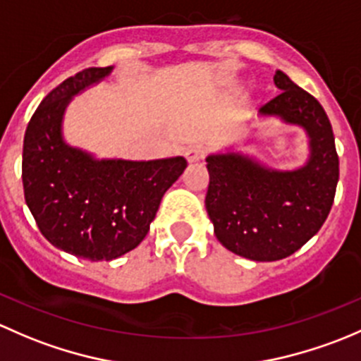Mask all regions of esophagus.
<instances>
[{
	"label": "esophagus",
	"instance_id": "obj_1",
	"mask_svg": "<svg viewBox=\"0 0 361 361\" xmlns=\"http://www.w3.org/2000/svg\"><path fill=\"white\" fill-rule=\"evenodd\" d=\"M185 159H188L189 163H196L200 161V159L205 158V147L203 146H191L188 151L184 153Z\"/></svg>",
	"mask_w": 361,
	"mask_h": 361
}]
</instances>
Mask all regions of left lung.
Instances as JSON below:
<instances>
[{"label": "left lung", "instance_id": "left-lung-1", "mask_svg": "<svg viewBox=\"0 0 361 361\" xmlns=\"http://www.w3.org/2000/svg\"><path fill=\"white\" fill-rule=\"evenodd\" d=\"M274 85L280 94L257 116L306 132L304 165L273 169L235 147L207 156L205 207L215 236L233 254L259 262L288 257L317 235L339 180L332 125L322 104L281 71L274 73Z\"/></svg>", "mask_w": 361, "mask_h": 361}]
</instances>
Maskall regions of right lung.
Returning <instances> with one entry per match:
<instances>
[{"label": "right lung", "mask_w": 361, "mask_h": 361, "mask_svg": "<svg viewBox=\"0 0 361 361\" xmlns=\"http://www.w3.org/2000/svg\"><path fill=\"white\" fill-rule=\"evenodd\" d=\"M111 73L113 66L85 69L54 88L32 114L22 151L25 203L42 235L94 262L121 257L146 238L163 195L188 166L182 156L97 158L64 139L71 100Z\"/></svg>", "instance_id": "1"}]
</instances>
